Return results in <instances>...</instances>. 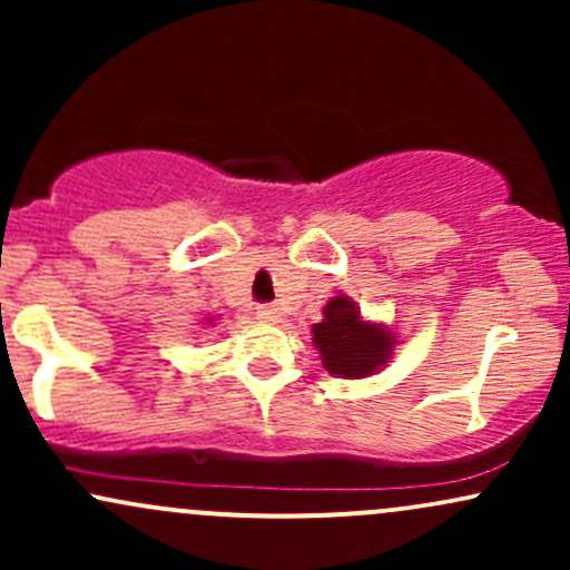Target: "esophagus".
<instances>
[{
    "label": "esophagus",
    "instance_id": "34e87169",
    "mask_svg": "<svg viewBox=\"0 0 570 570\" xmlns=\"http://www.w3.org/2000/svg\"><path fill=\"white\" fill-rule=\"evenodd\" d=\"M257 316L263 318V322H278L281 313H278V307L273 305V303H259L257 305Z\"/></svg>",
    "mask_w": 570,
    "mask_h": 570
}]
</instances>
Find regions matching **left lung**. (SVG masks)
<instances>
[{"instance_id": "1", "label": "left lung", "mask_w": 570, "mask_h": 570, "mask_svg": "<svg viewBox=\"0 0 570 570\" xmlns=\"http://www.w3.org/2000/svg\"><path fill=\"white\" fill-rule=\"evenodd\" d=\"M313 345L326 372L340 377H367L389 364L396 340L383 324L364 322L351 297H332L324 322L313 324Z\"/></svg>"}]
</instances>
